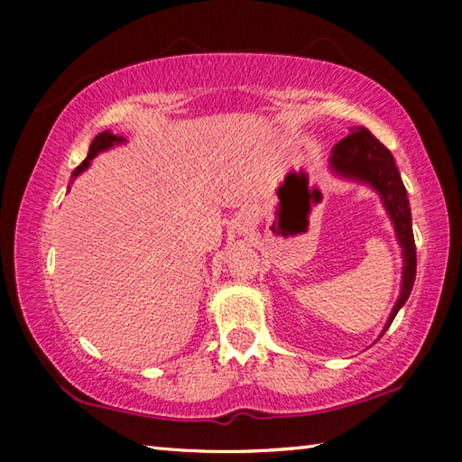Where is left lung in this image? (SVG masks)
<instances>
[{"label": "left lung", "mask_w": 462, "mask_h": 462, "mask_svg": "<svg viewBox=\"0 0 462 462\" xmlns=\"http://www.w3.org/2000/svg\"><path fill=\"white\" fill-rule=\"evenodd\" d=\"M330 167L336 175L369 183L381 195L383 206H385L391 222L395 226L397 240H400V246L403 248L402 293L393 310H391V316L385 324L387 330L397 316V311L408 301L413 281H416V242H413L411 232L408 191L403 187L393 154L363 126L350 128V134L332 148Z\"/></svg>", "instance_id": "8db88e82"}]
</instances>
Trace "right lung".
Masks as SVG:
<instances>
[{
  "mask_svg": "<svg viewBox=\"0 0 462 462\" xmlns=\"http://www.w3.org/2000/svg\"><path fill=\"white\" fill-rule=\"evenodd\" d=\"M124 143V138L122 136H116V134H112V132H99V134L93 138V143H91V146H89V152H88V159H85L79 167H77L75 171H73V175H71V183L75 181V177L77 175H81L85 169L89 167V162H91V159H96V156L99 154V152H104V151H107V148H112L114 144H122ZM71 183H69V189H71Z\"/></svg>",
  "mask_w": 462,
  "mask_h": 462,
  "instance_id": "obj_1",
  "label": "right lung"
}]
</instances>
